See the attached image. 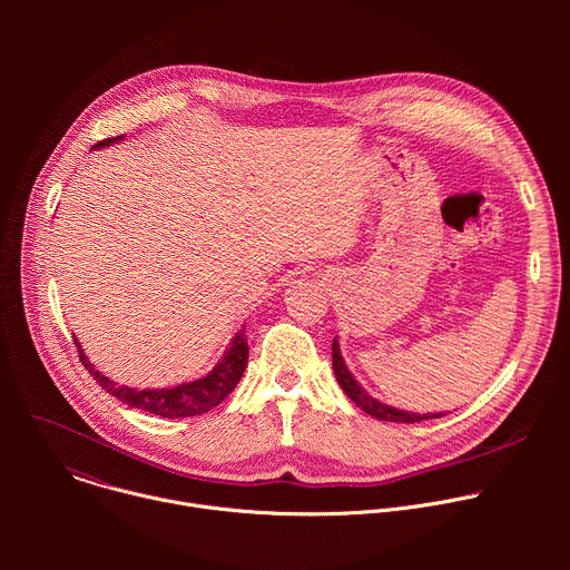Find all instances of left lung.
<instances>
[{"mask_svg": "<svg viewBox=\"0 0 570 570\" xmlns=\"http://www.w3.org/2000/svg\"><path fill=\"white\" fill-rule=\"evenodd\" d=\"M332 358H334V372H336V379H338V385L343 387V392L358 405L361 411H365L367 415L376 417V420H383V422H399V424H417V422H424V420H433V417H440V415H417V413H403V411H396L392 409V405H385L376 399H372L356 381L354 376L350 374L343 356H341V347L338 343L334 341L332 345Z\"/></svg>", "mask_w": 570, "mask_h": 570, "instance_id": "1", "label": "left lung"}]
</instances>
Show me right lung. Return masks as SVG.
Masks as SVG:
<instances>
[{
    "label": "right lung",
    "mask_w": 570,
    "mask_h": 570,
    "mask_svg": "<svg viewBox=\"0 0 570 570\" xmlns=\"http://www.w3.org/2000/svg\"><path fill=\"white\" fill-rule=\"evenodd\" d=\"M119 137H108L99 144H95V148L108 146L112 141H119ZM78 347V341H76ZM78 358L80 363L86 365V370L97 379V383L110 392L112 396H117L119 401H124L126 405H132V409L159 415V417H196L203 415L207 411H212L214 405H218L240 381L243 370H246L248 363V343L243 338V330L240 334H236L223 356V361L203 379L191 381V383H183L176 387H167V390H135V387H126V385H117L112 383L108 376H104L101 372L95 370V365L88 361V356L83 354V350L78 347Z\"/></svg>",
    "instance_id": "obj_1"
}]
</instances>
